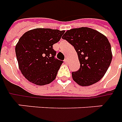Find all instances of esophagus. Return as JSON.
I'll return each instance as SVG.
<instances>
[{"label":"esophagus","mask_w":122,"mask_h":122,"mask_svg":"<svg viewBox=\"0 0 122 122\" xmlns=\"http://www.w3.org/2000/svg\"><path fill=\"white\" fill-rule=\"evenodd\" d=\"M64 62H65V63H68V58H65V60H64Z\"/></svg>","instance_id":"obj_1"}]
</instances>
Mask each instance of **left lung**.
Instances as JSON below:
<instances>
[{
    "label": "left lung",
    "mask_w": 122,
    "mask_h": 122,
    "mask_svg": "<svg viewBox=\"0 0 122 122\" xmlns=\"http://www.w3.org/2000/svg\"><path fill=\"white\" fill-rule=\"evenodd\" d=\"M73 46L80 68L71 73L81 86H89L103 77L112 59L111 46L107 37L97 30L79 27L68 30L62 37Z\"/></svg>",
    "instance_id": "8db88e82"
}]
</instances>
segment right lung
Instances as JSON below:
<instances>
[{
  "label": "right lung",
  "instance_id": "add662e5",
  "mask_svg": "<svg viewBox=\"0 0 122 122\" xmlns=\"http://www.w3.org/2000/svg\"><path fill=\"white\" fill-rule=\"evenodd\" d=\"M64 31L37 28L25 32L15 48L19 68L28 81L37 85L49 84L56 77L63 61L55 58L53 45Z\"/></svg>",
  "mask_w": 122,
  "mask_h": 122
}]
</instances>
